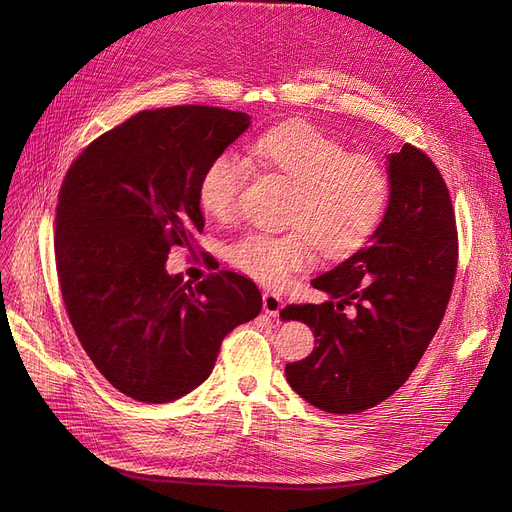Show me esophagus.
I'll return each instance as SVG.
<instances>
[{"label": "esophagus", "instance_id": "esophagus-1", "mask_svg": "<svg viewBox=\"0 0 512 512\" xmlns=\"http://www.w3.org/2000/svg\"><path fill=\"white\" fill-rule=\"evenodd\" d=\"M284 307V301L274 292H263V311L270 317H278Z\"/></svg>", "mask_w": 512, "mask_h": 512}]
</instances>
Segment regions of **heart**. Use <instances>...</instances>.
<instances>
[{"label":"heart","instance_id":"obj_1","mask_svg":"<svg viewBox=\"0 0 512 512\" xmlns=\"http://www.w3.org/2000/svg\"><path fill=\"white\" fill-rule=\"evenodd\" d=\"M249 159L294 184L288 232H249L228 247V261L245 276L280 286L321 255L338 259L361 249L378 228L390 197V180L378 159L348 153L313 124L288 122L259 134ZM249 176L247 159L215 155L199 180V205L209 218L230 220Z\"/></svg>","mask_w":512,"mask_h":512}]
</instances>
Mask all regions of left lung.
I'll return each instance as SVG.
<instances>
[{
	"instance_id": "obj_1",
	"label": "left lung",
	"mask_w": 512,
	"mask_h": 512,
	"mask_svg": "<svg viewBox=\"0 0 512 512\" xmlns=\"http://www.w3.org/2000/svg\"><path fill=\"white\" fill-rule=\"evenodd\" d=\"M386 172L390 197L380 226L361 251L311 282L330 299L280 313L307 324L317 344L307 359L286 365V380L326 413H361L394 394L450 301L459 249L446 182L409 143L388 155Z\"/></svg>"
}]
</instances>
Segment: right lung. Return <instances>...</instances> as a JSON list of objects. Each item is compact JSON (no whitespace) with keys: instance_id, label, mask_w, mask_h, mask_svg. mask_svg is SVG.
Masks as SVG:
<instances>
[{"instance_id":"obj_1","label":"right lung","mask_w":512,"mask_h":512,"mask_svg":"<svg viewBox=\"0 0 512 512\" xmlns=\"http://www.w3.org/2000/svg\"><path fill=\"white\" fill-rule=\"evenodd\" d=\"M251 126L209 105L145 110L101 134L70 166L58 197L56 263L72 328L103 378L161 405L201 386L222 340L261 311L234 272L199 284L168 274L205 218L199 180Z\"/></svg>"}]
</instances>
